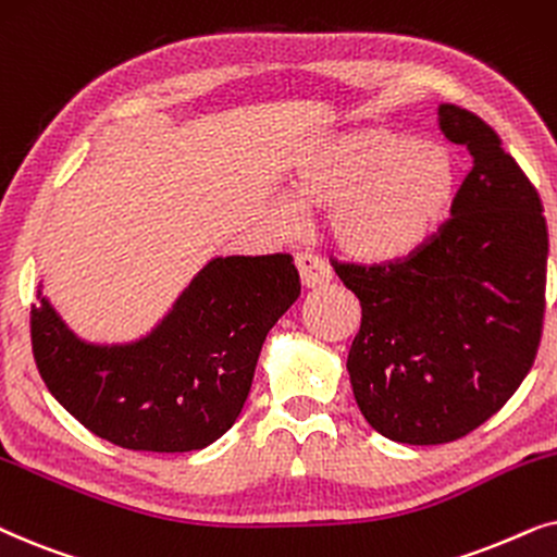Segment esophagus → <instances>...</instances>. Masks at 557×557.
Masks as SVG:
<instances>
[{
    "mask_svg": "<svg viewBox=\"0 0 557 557\" xmlns=\"http://www.w3.org/2000/svg\"><path fill=\"white\" fill-rule=\"evenodd\" d=\"M295 264H298L302 287H318V285L331 283V277H333L331 267L325 264L323 259H318L315 255H308V251H300V255L295 257Z\"/></svg>",
    "mask_w": 557,
    "mask_h": 557,
    "instance_id": "34e87169",
    "label": "esophagus"
}]
</instances>
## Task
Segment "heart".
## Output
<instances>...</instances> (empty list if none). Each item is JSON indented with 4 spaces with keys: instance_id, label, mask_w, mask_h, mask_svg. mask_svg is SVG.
Returning <instances> with one entry per match:
<instances>
[{
    "instance_id": "heart-1",
    "label": "heart",
    "mask_w": 557,
    "mask_h": 557,
    "mask_svg": "<svg viewBox=\"0 0 557 557\" xmlns=\"http://www.w3.org/2000/svg\"><path fill=\"white\" fill-rule=\"evenodd\" d=\"M293 196L325 209L336 247L359 262H397L438 232L458 193V168L446 147L364 127L323 137L295 160ZM283 213L298 219L285 198Z\"/></svg>"
}]
</instances>
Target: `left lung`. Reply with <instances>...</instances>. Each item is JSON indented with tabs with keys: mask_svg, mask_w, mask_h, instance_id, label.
Wrapping results in <instances>:
<instances>
[{
	"mask_svg": "<svg viewBox=\"0 0 557 557\" xmlns=\"http://www.w3.org/2000/svg\"><path fill=\"white\" fill-rule=\"evenodd\" d=\"M450 143L471 154L450 219L414 255L341 264L361 302L348 351L356 405L384 438H463L515 395L545 315L547 224L535 185L484 119L441 103Z\"/></svg>",
	"mask_w": 557,
	"mask_h": 557,
	"instance_id": "1",
	"label": "left lung"
}]
</instances>
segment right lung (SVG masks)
Here are the masks:
<instances>
[{"instance_id":"add662e5","label":"right lung","mask_w":557,"mask_h":557,"mask_svg":"<svg viewBox=\"0 0 557 557\" xmlns=\"http://www.w3.org/2000/svg\"><path fill=\"white\" fill-rule=\"evenodd\" d=\"M298 295L290 255L216 257L152 333L99 346L37 290L35 364L50 395L99 438L154 454L201 450L239 418L267 333Z\"/></svg>"}]
</instances>
